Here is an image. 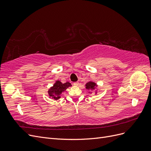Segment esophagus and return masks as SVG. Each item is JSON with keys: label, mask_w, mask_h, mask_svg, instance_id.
Wrapping results in <instances>:
<instances>
[{"label": "esophagus", "mask_w": 151, "mask_h": 151, "mask_svg": "<svg viewBox=\"0 0 151 151\" xmlns=\"http://www.w3.org/2000/svg\"><path fill=\"white\" fill-rule=\"evenodd\" d=\"M74 85L76 86H78L79 85V83H78V82H76V83H74Z\"/></svg>", "instance_id": "34e87169"}]
</instances>
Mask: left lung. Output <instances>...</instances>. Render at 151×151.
Returning a JSON list of instances; mask_svg holds the SVG:
<instances>
[{"label":"left lung","mask_w":151,"mask_h":151,"mask_svg":"<svg viewBox=\"0 0 151 151\" xmlns=\"http://www.w3.org/2000/svg\"><path fill=\"white\" fill-rule=\"evenodd\" d=\"M86 89H91V90H94L95 89V86H96V84H94V83H92V82H89L86 84Z\"/></svg>","instance_id":"left-lung-1"}]
</instances>
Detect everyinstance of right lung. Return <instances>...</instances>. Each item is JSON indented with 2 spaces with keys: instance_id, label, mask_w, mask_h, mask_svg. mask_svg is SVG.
I'll return each mask as SVG.
<instances>
[{
  "instance_id": "1",
  "label": "right lung",
  "mask_w": 151,
  "mask_h": 151,
  "mask_svg": "<svg viewBox=\"0 0 151 151\" xmlns=\"http://www.w3.org/2000/svg\"><path fill=\"white\" fill-rule=\"evenodd\" d=\"M70 86L71 84L70 83H68V82L65 84H62L59 81H57L52 88L48 91L50 96L55 99H58V98H60V95L63 91H65L67 88Z\"/></svg>"
}]
</instances>
